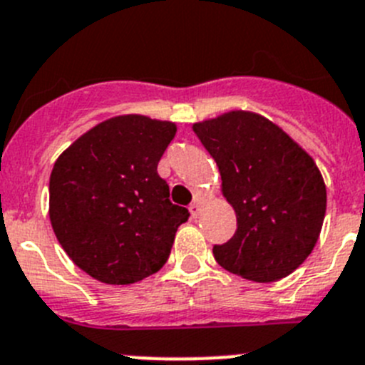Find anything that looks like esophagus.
Instances as JSON below:
<instances>
[{
	"label": "esophagus",
	"mask_w": 365,
	"mask_h": 365,
	"mask_svg": "<svg viewBox=\"0 0 365 365\" xmlns=\"http://www.w3.org/2000/svg\"><path fill=\"white\" fill-rule=\"evenodd\" d=\"M190 213H192L193 219H197V217H199V213H200L199 202H193V205H190Z\"/></svg>",
	"instance_id": "34e87169"
}]
</instances>
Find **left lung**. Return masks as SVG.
Instances as JSON below:
<instances>
[{
  "mask_svg": "<svg viewBox=\"0 0 365 365\" xmlns=\"http://www.w3.org/2000/svg\"><path fill=\"white\" fill-rule=\"evenodd\" d=\"M193 132L215 159L222 193L237 213L235 235L213 246L217 262L255 282L295 272L315 248L326 215L315 160L253 112L222 113L195 123Z\"/></svg>",
  "mask_w": 365,
  "mask_h": 365,
  "instance_id": "obj_1",
  "label": "left lung"
}]
</instances>
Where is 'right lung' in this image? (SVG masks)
I'll return each mask as SVG.
<instances>
[{"label":"right lung","mask_w":365,"mask_h":365,"mask_svg":"<svg viewBox=\"0 0 365 365\" xmlns=\"http://www.w3.org/2000/svg\"><path fill=\"white\" fill-rule=\"evenodd\" d=\"M177 128L145 115L99 123L58 157L50 173V222L66 255L105 284H133L170 257L190 217L157 173Z\"/></svg>","instance_id":"add662e5"}]
</instances>
